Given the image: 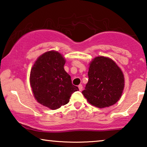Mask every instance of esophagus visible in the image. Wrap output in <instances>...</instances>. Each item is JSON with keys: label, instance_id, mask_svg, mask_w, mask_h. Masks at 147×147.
I'll use <instances>...</instances> for the list:
<instances>
[{"label": "esophagus", "instance_id": "34e87169", "mask_svg": "<svg viewBox=\"0 0 147 147\" xmlns=\"http://www.w3.org/2000/svg\"><path fill=\"white\" fill-rule=\"evenodd\" d=\"M78 88H79L80 91H82V89H83V86H82V84H80V85L78 86Z\"/></svg>", "mask_w": 147, "mask_h": 147}]
</instances>
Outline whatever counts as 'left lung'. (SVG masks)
<instances>
[{"mask_svg": "<svg viewBox=\"0 0 147 147\" xmlns=\"http://www.w3.org/2000/svg\"><path fill=\"white\" fill-rule=\"evenodd\" d=\"M88 82L82 92L88 102L96 107H109L121 97L124 78L120 68L108 57H96L90 63Z\"/></svg>", "mask_w": 147, "mask_h": 147, "instance_id": "1", "label": "left lung"}]
</instances>
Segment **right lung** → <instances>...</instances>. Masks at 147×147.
Masks as SVG:
<instances>
[{"label":"right lung","instance_id":"1","mask_svg":"<svg viewBox=\"0 0 147 147\" xmlns=\"http://www.w3.org/2000/svg\"><path fill=\"white\" fill-rule=\"evenodd\" d=\"M65 63L61 53L50 51L39 56L31 70L30 84L34 97L51 110L67 104L71 94L79 90L64 69Z\"/></svg>","mask_w":147,"mask_h":147}]
</instances>
